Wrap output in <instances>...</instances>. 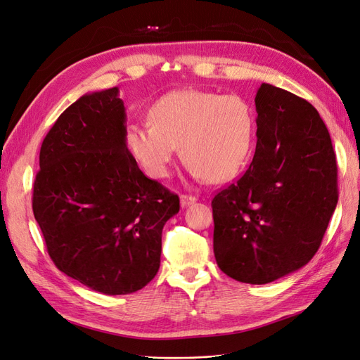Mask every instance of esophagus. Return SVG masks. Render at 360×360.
Wrapping results in <instances>:
<instances>
[{
    "mask_svg": "<svg viewBox=\"0 0 360 360\" xmlns=\"http://www.w3.org/2000/svg\"><path fill=\"white\" fill-rule=\"evenodd\" d=\"M195 201H197V197H193V195H181L180 197L181 207H188V205L193 204Z\"/></svg>",
    "mask_w": 360,
    "mask_h": 360,
    "instance_id": "34e87169",
    "label": "esophagus"
}]
</instances>
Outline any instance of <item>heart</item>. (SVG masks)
<instances>
[{
	"label": "heart",
	"mask_w": 360,
	"mask_h": 360,
	"mask_svg": "<svg viewBox=\"0 0 360 360\" xmlns=\"http://www.w3.org/2000/svg\"><path fill=\"white\" fill-rule=\"evenodd\" d=\"M148 114L150 122L127 126L124 141L151 179L169 176L179 147L192 176L213 183L238 176L252 153L255 111L238 94L171 91L151 105Z\"/></svg>",
	"instance_id": "obj_1"
}]
</instances>
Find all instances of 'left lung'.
<instances>
[{"label":"left lung","instance_id":"left-lung-1","mask_svg":"<svg viewBox=\"0 0 360 360\" xmlns=\"http://www.w3.org/2000/svg\"><path fill=\"white\" fill-rule=\"evenodd\" d=\"M255 108L254 159L212 207L217 266L261 285L317 252L336 209L338 171L328 127L309 102L264 82Z\"/></svg>","mask_w":360,"mask_h":360}]
</instances>
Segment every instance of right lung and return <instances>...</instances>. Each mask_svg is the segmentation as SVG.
<instances>
[{"instance_id": "obj_1", "label": "right lung", "mask_w": 360, "mask_h": 360, "mask_svg": "<svg viewBox=\"0 0 360 360\" xmlns=\"http://www.w3.org/2000/svg\"><path fill=\"white\" fill-rule=\"evenodd\" d=\"M118 89L86 93L40 148L32 212L49 257L68 276L110 296L158 274L162 230L180 200L139 169L127 150Z\"/></svg>"}]
</instances>
